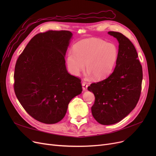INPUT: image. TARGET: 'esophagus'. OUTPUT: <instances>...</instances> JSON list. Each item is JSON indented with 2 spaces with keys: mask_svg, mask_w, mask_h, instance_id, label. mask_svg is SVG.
<instances>
[{
  "mask_svg": "<svg viewBox=\"0 0 156 156\" xmlns=\"http://www.w3.org/2000/svg\"><path fill=\"white\" fill-rule=\"evenodd\" d=\"M82 86H83V90L84 91H86L87 90V87H88V84L86 83L83 81V83H82Z\"/></svg>",
  "mask_w": 156,
  "mask_h": 156,
  "instance_id": "esophagus-1",
  "label": "esophagus"
}]
</instances>
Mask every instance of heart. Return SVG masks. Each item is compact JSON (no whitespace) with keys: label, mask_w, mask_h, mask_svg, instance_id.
Wrapping results in <instances>:
<instances>
[{"label":"heart","mask_w":156,"mask_h":156,"mask_svg":"<svg viewBox=\"0 0 156 156\" xmlns=\"http://www.w3.org/2000/svg\"><path fill=\"white\" fill-rule=\"evenodd\" d=\"M118 58L119 50L114 44L90 38L78 42L74 51L68 52L67 66L71 73L78 75L85 68L86 63L88 76L102 80L112 73Z\"/></svg>","instance_id":"heart-1"}]
</instances>
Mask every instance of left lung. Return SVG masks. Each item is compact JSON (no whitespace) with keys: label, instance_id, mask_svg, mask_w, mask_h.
<instances>
[{"label":"left lung","instance_id":"obj_1","mask_svg":"<svg viewBox=\"0 0 156 156\" xmlns=\"http://www.w3.org/2000/svg\"><path fill=\"white\" fill-rule=\"evenodd\" d=\"M119 41V58L112 74L88 87L95 96L91 108L95 120L102 125L119 122L137 103L141 92L143 69L131 41L118 32H108Z\"/></svg>","mask_w":156,"mask_h":156}]
</instances>
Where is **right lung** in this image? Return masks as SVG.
<instances>
[{
	"label": "right lung",
	"mask_w": 156,
	"mask_h": 156,
	"mask_svg": "<svg viewBox=\"0 0 156 156\" xmlns=\"http://www.w3.org/2000/svg\"><path fill=\"white\" fill-rule=\"evenodd\" d=\"M72 36L68 30L37 34L17 60L16 95L25 110L42 123L62 120L70 101L82 92L81 80L70 75L65 64Z\"/></svg>",
	"instance_id": "right-lung-1"
}]
</instances>
